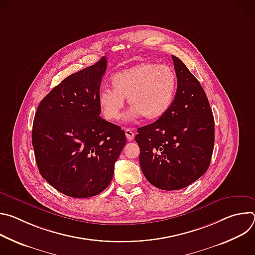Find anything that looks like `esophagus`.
Returning <instances> with one entry per match:
<instances>
[{
	"mask_svg": "<svg viewBox=\"0 0 255 255\" xmlns=\"http://www.w3.org/2000/svg\"><path fill=\"white\" fill-rule=\"evenodd\" d=\"M125 134H126V137H127V139H128L129 141H132V140L134 139L135 134H134V132H133L131 129L126 128V129H125Z\"/></svg>",
	"mask_w": 255,
	"mask_h": 255,
	"instance_id": "obj_1",
	"label": "esophagus"
}]
</instances>
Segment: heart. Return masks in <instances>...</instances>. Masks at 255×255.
Masks as SVG:
<instances>
[{
  "instance_id": "heart-1",
  "label": "heart",
  "mask_w": 255,
  "mask_h": 255,
  "mask_svg": "<svg viewBox=\"0 0 255 255\" xmlns=\"http://www.w3.org/2000/svg\"><path fill=\"white\" fill-rule=\"evenodd\" d=\"M111 82L114 90L103 88L98 96L100 110L109 121L120 119L124 99L131 107L127 121L159 119L170 108L177 87L176 74L170 66L149 61L117 72Z\"/></svg>"
}]
</instances>
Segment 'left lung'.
<instances>
[{"label":"left lung","instance_id":"left-lung-1","mask_svg":"<svg viewBox=\"0 0 255 255\" xmlns=\"http://www.w3.org/2000/svg\"><path fill=\"white\" fill-rule=\"evenodd\" d=\"M177 78L174 100L155 122L140 127L135 141L141 170L154 187L184 189L208 169L215 141L214 116L199 81L171 55Z\"/></svg>","mask_w":255,"mask_h":255}]
</instances>
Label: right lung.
I'll list each match as a JSON object with an SVG mask.
<instances>
[{"label":"right lung","mask_w":255,"mask_h":255,"mask_svg":"<svg viewBox=\"0 0 255 255\" xmlns=\"http://www.w3.org/2000/svg\"><path fill=\"white\" fill-rule=\"evenodd\" d=\"M107 59L65 78L40 102L32 145L42 177L71 198H89L111 183L126 144L124 130L100 117L98 103Z\"/></svg>","instance_id":"1"}]
</instances>
